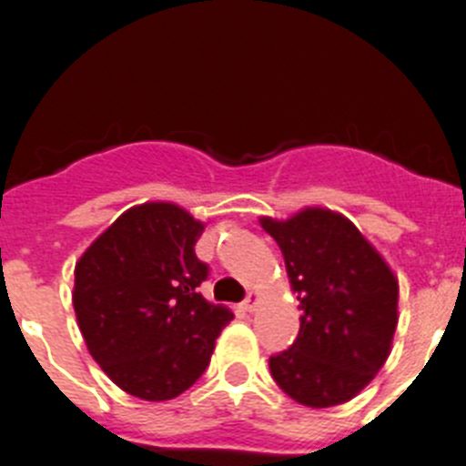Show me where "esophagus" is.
Listing matches in <instances>:
<instances>
[{
  "label": "esophagus",
  "mask_w": 466,
  "mask_h": 466,
  "mask_svg": "<svg viewBox=\"0 0 466 466\" xmlns=\"http://www.w3.org/2000/svg\"><path fill=\"white\" fill-rule=\"evenodd\" d=\"M257 306H258V294H257V291H252V294H249V296H247V299H245V303H242V308H245L247 312H254V308H257Z\"/></svg>",
  "instance_id": "esophagus-1"
}]
</instances>
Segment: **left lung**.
<instances>
[{"label": "left lung", "instance_id": "1", "mask_svg": "<svg viewBox=\"0 0 466 466\" xmlns=\"http://www.w3.org/2000/svg\"><path fill=\"white\" fill-rule=\"evenodd\" d=\"M258 224L282 249L303 310L296 343L270 357L275 382L308 409L355 399L392 352L397 275L345 214L329 208L261 217Z\"/></svg>", "mask_w": 466, "mask_h": 466}]
</instances>
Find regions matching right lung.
<instances>
[{"mask_svg":"<svg viewBox=\"0 0 466 466\" xmlns=\"http://www.w3.org/2000/svg\"><path fill=\"white\" fill-rule=\"evenodd\" d=\"M203 230L177 203L149 200L126 209L74 266L72 303L90 357L144 401L187 392L233 319L198 294L208 266L193 245Z\"/></svg>","mask_w":466,"mask_h":466,"instance_id":"1","label":"right lung"}]
</instances>
